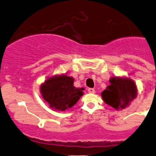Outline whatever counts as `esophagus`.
Listing matches in <instances>:
<instances>
[{
	"label": "esophagus",
	"instance_id": "34e87169",
	"mask_svg": "<svg viewBox=\"0 0 156 156\" xmlns=\"http://www.w3.org/2000/svg\"><path fill=\"white\" fill-rule=\"evenodd\" d=\"M88 92L90 93V94H94L95 93V90L94 88H88Z\"/></svg>",
	"mask_w": 156,
	"mask_h": 156
}]
</instances>
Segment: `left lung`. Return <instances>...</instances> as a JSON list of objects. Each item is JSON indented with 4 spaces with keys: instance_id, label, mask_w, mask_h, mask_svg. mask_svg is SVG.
I'll use <instances>...</instances> for the list:
<instances>
[{
    "instance_id": "left-lung-1",
    "label": "left lung",
    "mask_w": 156,
    "mask_h": 156,
    "mask_svg": "<svg viewBox=\"0 0 156 156\" xmlns=\"http://www.w3.org/2000/svg\"><path fill=\"white\" fill-rule=\"evenodd\" d=\"M110 85L102 93L104 101L114 108H125L136 96V88L130 78H112Z\"/></svg>"
}]
</instances>
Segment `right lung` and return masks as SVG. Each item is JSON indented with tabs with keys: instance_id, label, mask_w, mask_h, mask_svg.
Masks as SVG:
<instances>
[{
	"instance_id": "add662e5",
	"label": "right lung",
	"mask_w": 156,
	"mask_h": 156,
	"mask_svg": "<svg viewBox=\"0 0 156 156\" xmlns=\"http://www.w3.org/2000/svg\"><path fill=\"white\" fill-rule=\"evenodd\" d=\"M73 83V78L66 75L49 78L41 87L43 98L54 109L71 108L83 95V90L76 89Z\"/></svg>"
}]
</instances>
